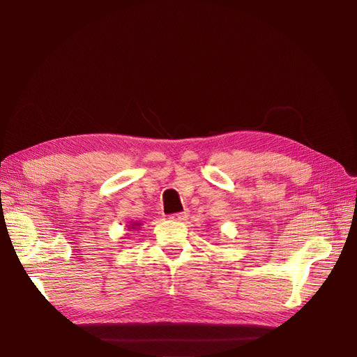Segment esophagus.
I'll list each match as a JSON object with an SVG mask.
<instances>
[{
	"mask_svg": "<svg viewBox=\"0 0 357 357\" xmlns=\"http://www.w3.org/2000/svg\"><path fill=\"white\" fill-rule=\"evenodd\" d=\"M188 215H189V211L185 210V211H180V213H172V214H169V219H171V220L181 222V220H186Z\"/></svg>",
	"mask_w": 357,
	"mask_h": 357,
	"instance_id": "obj_1",
	"label": "esophagus"
}]
</instances>
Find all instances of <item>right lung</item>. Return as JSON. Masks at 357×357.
<instances>
[{
    "instance_id": "right-lung-1",
    "label": "right lung",
    "mask_w": 357,
    "mask_h": 357,
    "mask_svg": "<svg viewBox=\"0 0 357 357\" xmlns=\"http://www.w3.org/2000/svg\"><path fill=\"white\" fill-rule=\"evenodd\" d=\"M139 225H142V223H139V222H135V223H132V225H131V228H132V229H135V228L138 229V228H139Z\"/></svg>"
}]
</instances>
